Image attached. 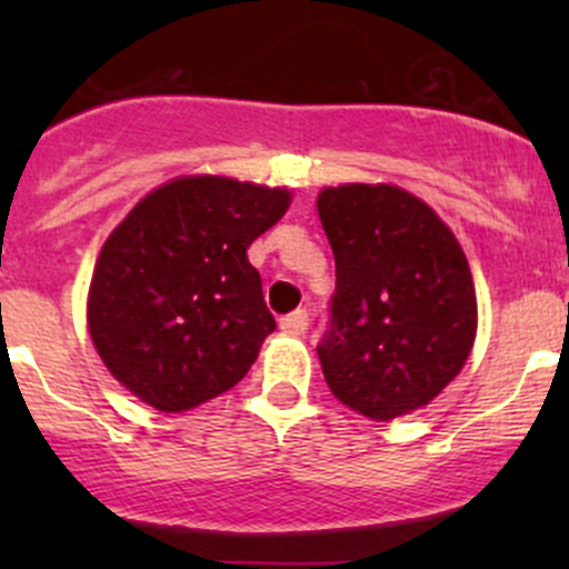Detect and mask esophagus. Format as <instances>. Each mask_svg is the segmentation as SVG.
<instances>
[{"mask_svg": "<svg viewBox=\"0 0 569 569\" xmlns=\"http://www.w3.org/2000/svg\"><path fill=\"white\" fill-rule=\"evenodd\" d=\"M280 330L289 332V336H306L308 332V313L306 311H295L289 313V317L280 319Z\"/></svg>", "mask_w": 569, "mask_h": 569, "instance_id": "34e87169", "label": "esophagus"}]
</instances>
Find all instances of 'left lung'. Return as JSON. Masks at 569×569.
Masks as SVG:
<instances>
[{
  "mask_svg": "<svg viewBox=\"0 0 569 569\" xmlns=\"http://www.w3.org/2000/svg\"><path fill=\"white\" fill-rule=\"evenodd\" d=\"M317 211L336 258L330 327L317 349L327 388L371 421L410 416L473 349L468 258L438 211L396 183L325 187Z\"/></svg>",
  "mask_w": 569,
  "mask_h": 569,
  "instance_id": "1",
  "label": "left lung"
}]
</instances>
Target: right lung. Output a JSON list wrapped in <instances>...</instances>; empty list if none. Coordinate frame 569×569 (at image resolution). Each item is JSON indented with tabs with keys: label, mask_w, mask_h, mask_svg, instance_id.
<instances>
[{
	"label": "right lung",
	"mask_w": 569,
	"mask_h": 569,
	"mask_svg": "<svg viewBox=\"0 0 569 569\" xmlns=\"http://www.w3.org/2000/svg\"><path fill=\"white\" fill-rule=\"evenodd\" d=\"M286 187L178 176L114 226L96 258L88 330L101 363L159 412L231 391L274 330L248 248L289 211Z\"/></svg>",
	"instance_id": "1"
}]
</instances>
